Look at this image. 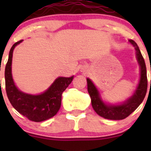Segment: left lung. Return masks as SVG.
<instances>
[{"mask_svg": "<svg viewBox=\"0 0 151 151\" xmlns=\"http://www.w3.org/2000/svg\"><path fill=\"white\" fill-rule=\"evenodd\" d=\"M129 42L134 47L137 59L140 67V80H139L137 88L135 90V92L130 98L128 99L125 102L120 104L114 105L106 104L100 98L99 92L97 90L96 87L94 85L93 82L89 78H87L88 91L91 96L93 108L99 115L106 119L123 120L127 118L142 102L147 93V71H146V66L144 58L142 55L139 47L137 45L136 42L132 39H129Z\"/></svg>", "mask_w": 151, "mask_h": 151, "instance_id": "1", "label": "left lung"}]
</instances>
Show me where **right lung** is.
I'll return each mask as SVG.
<instances>
[{
    "label": "right lung",
    "mask_w": 151,
    "mask_h": 151,
    "mask_svg": "<svg viewBox=\"0 0 151 151\" xmlns=\"http://www.w3.org/2000/svg\"><path fill=\"white\" fill-rule=\"evenodd\" d=\"M22 40L14 44L11 48L5 68L6 91L9 100L18 112L34 122H41L52 118L61 105V96L72 82L71 77H58L50 88L39 95H31L19 91L14 83L12 74V63L14 49Z\"/></svg>",
    "instance_id": "add662e5"
}]
</instances>
